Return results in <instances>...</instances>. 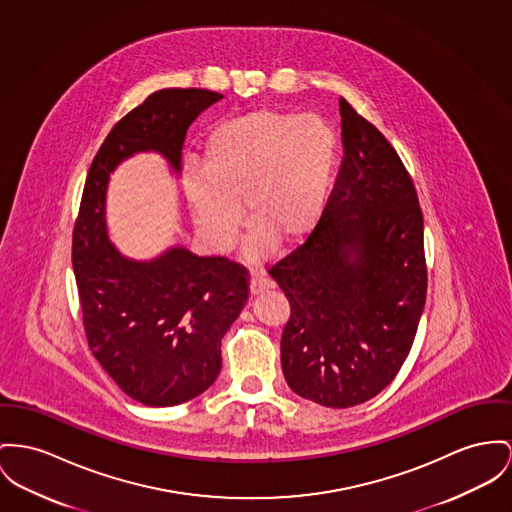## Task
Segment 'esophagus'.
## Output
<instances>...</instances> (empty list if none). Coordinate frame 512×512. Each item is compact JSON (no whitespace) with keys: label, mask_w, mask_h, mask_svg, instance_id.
Segmentation results:
<instances>
[{"label":"esophagus","mask_w":512,"mask_h":512,"mask_svg":"<svg viewBox=\"0 0 512 512\" xmlns=\"http://www.w3.org/2000/svg\"><path fill=\"white\" fill-rule=\"evenodd\" d=\"M272 287V279H268V277H264L260 273H252V277H250V293L252 295H260V293H264V291H268Z\"/></svg>","instance_id":"esophagus-1"}]
</instances>
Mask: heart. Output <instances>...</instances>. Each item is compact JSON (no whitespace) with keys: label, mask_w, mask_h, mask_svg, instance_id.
I'll return each instance as SVG.
<instances>
[{"label":"heart","mask_w":512,"mask_h":512,"mask_svg":"<svg viewBox=\"0 0 512 512\" xmlns=\"http://www.w3.org/2000/svg\"><path fill=\"white\" fill-rule=\"evenodd\" d=\"M340 157L334 128L316 114L264 108L225 120L205 139L202 171L184 174V192L205 242L227 252L254 225L246 254L273 237L295 242L324 215Z\"/></svg>","instance_id":"obj_1"}]
</instances>
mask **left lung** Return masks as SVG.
<instances>
[{
    "label": "left lung",
    "instance_id": "8db88e82",
    "mask_svg": "<svg viewBox=\"0 0 512 512\" xmlns=\"http://www.w3.org/2000/svg\"><path fill=\"white\" fill-rule=\"evenodd\" d=\"M343 161L322 219L270 270L291 305L281 336L289 388L359 406L402 369L425 307L423 215L394 147L340 99Z\"/></svg>",
    "mask_w": 512,
    "mask_h": 512
}]
</instances>
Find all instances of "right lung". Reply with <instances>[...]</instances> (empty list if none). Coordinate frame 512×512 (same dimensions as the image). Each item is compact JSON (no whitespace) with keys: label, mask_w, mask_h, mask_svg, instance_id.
Segmentation results:
<instances>
[{"label":"right lung","mask_w":512,"mask_h":512,"mask_svg":"<svg viewBox=\"0 0 512 512\" xmlns=\"http://www.w3.org/2000/svg\"><path fill=\"white\" fill-rule=\"evenodd\" d=\"M207 89H163L126 114L87 174L71 262L89 347L110 378L151 408L184 404L221 371V340L248 299L246 270L174 244L151 260L128 258L108 237L110 174L137 153L182 171L192 122L221 101Z\"/></svg>","instance_id":"right-lung-1"}]
</instances>
